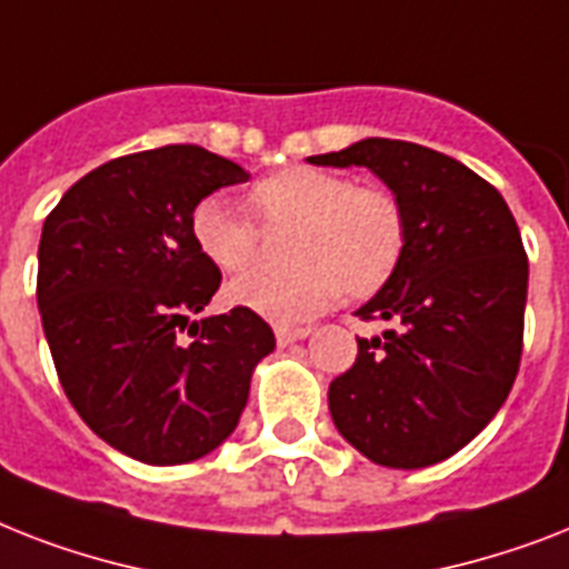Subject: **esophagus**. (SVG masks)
Returning a JSON list of instances; mask_svg holds the SVG:
<instances>
[{
    "instance_id": "1",
    "label": "esophagus",
    "mask_w": 569,
    "mask_h": 569,
    "mask_svg": "<svg viewBox=\"0 0 569 569\" xmlns=\"http://www.w3.org/2000/svg\"><path fill=\"white\" fill-rule=\"evenodd\" d=\"M309 332H312V327H277L274 336H277V345L286 348V345H292V341L307 339Z\"/></svg>"
}]
</instances>
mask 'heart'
I'll use <instances>...</instances> for the list:
<instances>
[{"instance_id": "obj_1", "label": "heart", "mask_w": 569, "mask_h": 569, "mask_svg": "<svg viewBox=\"0 0 569 569\" xmlns=\"http://www.w3.org/2000/svg\"><path fill=\"white\" fill-rule=\"evenodd\" d=\"M248 204L266 224H298L295 271H251L228 286V298L274 325L318 316L345 289L377 292L406 251V210L382 183H353L348 174L286 166L248 189ZM192 239L216 269L239 274L260 257V228L224 198L207 196L192 210Z\"/></svg>"}]
</instances>
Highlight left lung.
Instances as JSON below:
<instances>
[{
  "mask_svg": "<svg viewBox=\"0 0 569 569\" xmlns=\"http://www.w3.org/2000/svg\"><path fill=\"white\" fill-rule=\"evenodd\" d=\"M316 166H368L406 210V251L357 316L389 321L359 339L330 382L339 432L377 465L427 468L459 452L500 412L523 353L529 260L509 204L459 160L371 137Z\"/></svg>",
  "mask_w": 569,
  "mask_h": 569,
  "instance_id": "obj_1",
  "label": "left lung"
}]
</instances>
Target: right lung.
Segmentation results:
<instances>
[{"mask_svg":"<svg viewBox=\"0 0 569 569\" xmlns=\"http://www.w3.org/2000/svg\"><path fill=\"white\" fill-rule=\"evenodd\" d=\"M242 180L228 157L163 146L92 169L43 221L37 307L60 386L101 441L146 465L216 450L274 350L251 309L192 321L221 286L192 210Z\"/></svg>","mask_w":569,"mask_h":569,"instance_id":"right-lung-1","label":"right lung"}]
</instances>
